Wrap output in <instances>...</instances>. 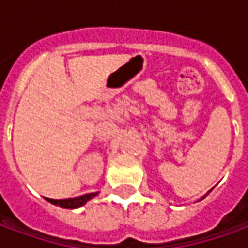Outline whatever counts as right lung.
Masks as SVG:
<instances>
[{
  "instance_id": "add662e5",
  "label": "right lung",
  "mask_w": 248,
  "mask_h": 248,
  "mask_svg": "<svg viewBox=\"0 0 248 248\" xmlns=\"http://www.w3.org/2000/svg\"><path fill=\"white\" fill-rule=\"evenodd\" d=\"M98 192H92V194H86V195H81V197L77 198H69V199H50V198H46L47 202H50L51 204H56V206H61L63 208H77L83 206L85 203L97 195Z\"/></svg>"
}]
</instances>
